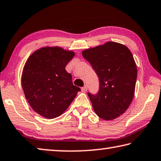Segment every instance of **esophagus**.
Segmentation results:
<instances>
[{"label": "esophagus", "mask_w": 161, "mask_h": 161, "mask_svg": "<svg viewBox=\"0 0 161 161\" xmlns=\"http://www.w3.org/2000/svg\"><path fill=\"white\" fill-rule=\"evenodd\" d=\"M87 90V86L84 85L83 87H81V91L82 92H86Z\"/></svg>", "instance_id": "1"}]
</instances>
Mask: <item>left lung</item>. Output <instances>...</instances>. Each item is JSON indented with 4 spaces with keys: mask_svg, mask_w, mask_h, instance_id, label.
<instances>
[{
    "mask_svg": "<svg viewBox=\"0 0 161 161\" xmlns=\"http://www.w3.org/2000/svg\"><path fill=\"white\" fill-rule=\"evenodd\" d=\"M99 77L97 94H87L99 118L113 120L129 108L134 96L137 67L130 51L124 45L107 42L82 52Z\"/></svg>",
    "mask_w": 161,
    "mask_h": 161,
    "instance_id": "left-lung-1",
    "label": "left lung"
}]
</instances>
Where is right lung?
Masks as SVG:
<instances>
[{
    "label": "right lung",
    "mask_w": 161,
    "mask_h": 161,
    "mask_svg": "<svg viewBox=\"0 0 161 161\" xmlns=\"http://www.w3.org/2000/svg\"><path fill=\"white\" fill-rule=\"evenodd\" d=\"M74 56L73 52L59 47H43L32 53L24 66L22 86L25 98L45 118L60 116L81 91L65 69Z\"/></svg>",
    "instance_id": "right-lung-1"
}]
</instances>
